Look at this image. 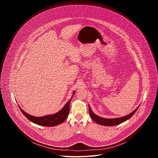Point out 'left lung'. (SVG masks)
Returning a JSON list of instances; mask_svg holds the SVG:
<instances>
[{
    "mask_svg": "<svg viewBox=\"0 0 158 158\" xmlns=\"http://www.w3.org/2000/svg\"><path fill=\"white\" fill-rule=\"evenodd\" d=\"M139 107V106H138L134 111H132L131 113H130L129 114H128L126 116H123V117L119 118H114V119H107V118H101L99 116H97L93 112V110H91V107H90L89 105V114H90V116H91V119L94 121H95L96 123H98L100 125L106 126H112L118 125V124H121L122 123L128 120L129 118H131L134 115L135 112H136V110H138Z\"/></svg>",
    "mask_w": 158,
    "mask_h": 158,
    "instance_id": "1",
    "label": "left lung"
}]
</instances>
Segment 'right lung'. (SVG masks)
<instances>
[{"label":"right lung","mask_w":158,"mask_h":158,"mask_svg":"<svg viewBox=\"0 0 158 158\" xmlns=\"http://www.w3.org/2000/svg\"><path fill=\"white\" fill-rule=\"evenodd\" d=\"M74 93H75V91L73 92L72 98L69 99V101H67V102L65 104L63 108L57 112V113L54 114L44 116L43 117H35L26 113L23 109H22L20 108V106H19V107L20 109L21 112H22V114H23L31 122L42 126H47V127L55 126L62 123L67 119V116H68L69 112L70 102L71 99H73V96L74 95Z\"/></svg>","instance_id":"1"}]
</instances>
